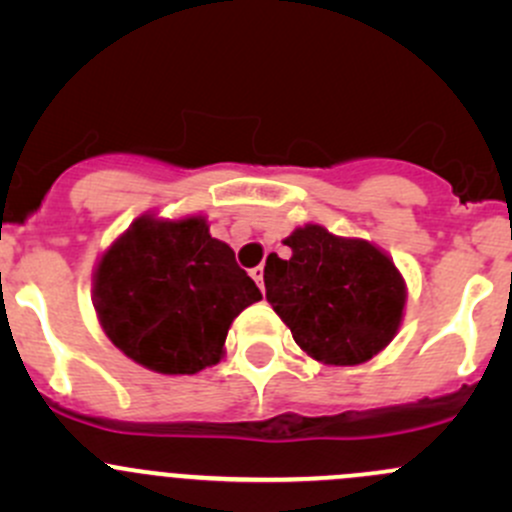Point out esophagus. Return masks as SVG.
<instances>
[{"instance_id": "esophagus-1", "label": "esophagus", "mask_w": 512, "mask_h": 512, "mask_svg": "<svg viewBox=\"0 0 512 512\" xmlns=\"http://www.w3.org/2000/svg\"><path fill=\"white\" fill-rule=\"evenodd\" d=\"M250 277H252V280L257 282V287L265 289V267H262V265L252 267V270H250Z\"/></svg>"}]
</instances>
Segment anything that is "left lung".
I'll use <instances>...</instances> for the list:
<instances>
[{"mask_svg":"<svg viewBox=\"0 0 512 512\" xmlns=\"http://www.w3.org/2000/svg\"><path fill=\"white\" fill-rule=\"evenodd\" d=\"M282 242L292 255L267 257V302L304 354L356 366L389 347L404 319L406 280L381 247L314 223Z\"/></svg>","mask_w":512,"mask_h":512,"instance_id":"8db88e82","label":"left lung"}]
</instances>
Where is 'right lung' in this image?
Here are the masks:
<instances>
[{"label":"right lung","instance_id":"add662e5","mask_svg":"<svg viewBox=\"0 0 512 512\" xmlns=\"http://www.w3.org/2000/svg\"><path fill=\"white\" fill-rule=\"evenodd\" d=\"M91 292L113 347L168 376L218 364L232 319L262 299L200 213L133 220L98 257Z\"/></svg>","mask_w":512,"mask_h":512}]
</instances>
